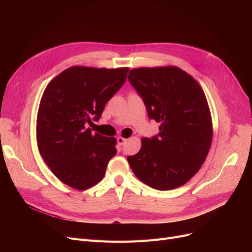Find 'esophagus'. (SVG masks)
<instances>
[{
	"instance_id": "obj_1",
	"label": "esophagus",
	"mask_w": 252,
	"mask_h": 252,
	"mask_svg": "<svg viewBox=\"0 0 252 252\" xmlns=\"http://www.w3.org/2000/svg\"><path fill=\"white\" fill-rule=\"evenodd\" d=\"M116 141H117V144L119 145V146H123V145L126 142V139H125V138H123V137H118V138L116 139Z\"/></svg>"
}]
</instances>
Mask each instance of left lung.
<instances>
[{
  "instance_id": "8db88e82",
  "label": "left lung",
  "mask_w": 252,
  "mask_h": 252,
  "mask_svg": "<svg viewBox=\"0 0 252 252\" xmlns=\"http://www.w3.org/2000/svg\"><path fill=\"white\" fill-rule=\"evenodd\" d=\"M127 78L149 118L160 123L158 135L143 138L140 151L127 156L129 166L153 189L181 187L201 167L213 139L204 93L190 74L176 66L131 69Z\"/></svg>"
}]
</instances>
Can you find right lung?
<instances>
[{"instance_id": "add662e5", "label": "right lung", "mask_w": 252, "mask_h": 252, "mask_svg": "<svg viewBox=\"0 0 252 252\" xmlns=\"http://www.w3.org/2000/svg\"><path fill=\"white\" fill-rule=\"evenodd\" d=\"M127 71L73 66L44 92L36 117L37 148L52 173L71 188L95 186L117 152L115 138L92 133L87 124L99 121Z\"/></svg>"}]
</instances>
